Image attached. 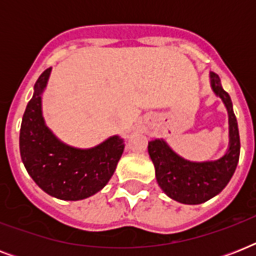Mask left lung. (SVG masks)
I'll return each instance as SVG.
<instances>
[{
  "label": "left lung",
  "instance_id": "8db88e82",
  "mask_svg": "<svg viewBox=\"0 0 256 256\" xmlns=\"http://www.w3.org/2000/svg\"><path fill=\"white\" fill-rule=\"evenodd\" d=\"M210 86L215 96L222 100L228 116V148L220 158L188 160L176 154L164 138L148 142L156 182L168 198L183 204H200L218 195L230 182L239 160L240 140L231 98L215 73H210Z\"/></svg>",
  "mask_w": 256,
  "mask_h": 256
}]
</instances>
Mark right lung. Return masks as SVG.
<instances>
[{
  "label": "right lung",
  "mask_w": 256,
  "mask_h": 256,
  "mask_svg": "<svg viewBox=\"0 0 256 256\" xmlns=\"http://www.w3.org/2000/svg\"><path fill=\"white\" fill-rule=\"evenodd\" d=\"M52 68L40 76L22 116L20 152L26 171L46 194L62 200H82L104 188L116 171L124 140L110 136L92 148H74L46 124L42 96Z\"/></svg>",
  "instance_id": "obj_1"
}]
</instances>
